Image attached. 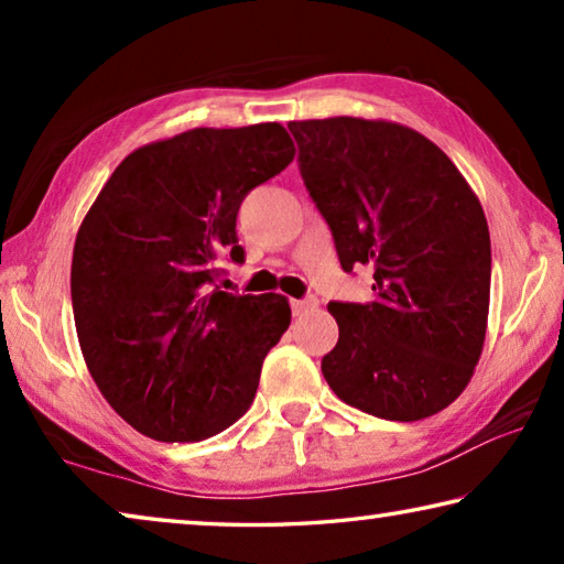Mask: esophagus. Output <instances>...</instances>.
<instances>
[{
  "instance_id": "34e87169",
  "label": "esophagus",
  "mask_w": 564,
  "mask_h": 564,
  "mask_svg": "<svg viewBox=\"0 0 564 564\" xmlns=\"http://www.w3.org/2000/svg\"><path fill=\"white\" fill-rule=\"evenodd\" d=\"M316 308H318V299H313V295H308V299H301V301H291L293 316H303V313H311Z\"/></svg>"
}]
</instances>
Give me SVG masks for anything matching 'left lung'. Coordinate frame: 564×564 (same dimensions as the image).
Segmentation results:
<instances>
[{
    "mask_svg": "<svg viewBox=\"0 0 564 564\" xmlns=\"http://www.w3.org/2000/svg\"><path fill=\"white\" fill-rule=\"evenodd\" d=\"M305 188L343 271H373V301L330 303L338 343L321 370L343 403L413 423L470 383L490 308V231L457 166L383 119L289 121Z\"/></svg>",
    "mask_w": 564,
    "mask_h": 564,
    "instance_id": "1",
    "label": "left lung"
}]
</instances>
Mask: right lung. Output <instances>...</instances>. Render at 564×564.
<instances>
[{"mask_svg":"<svg viewBox=\"0 0 564 564\" xmlns=\"http://www.w3.org/2000/svg\"><path fill=\"white\" fill-rule=\"evenodd\" d=\"M293 154L275 121L191 129L131 151L84 216L76 336L101 395L141 435L206 441L251 408L291 305L279 293L218 291L216 261H243L238 208Z\"/></svg>","mask_w":564,"mask_h":564,"instance_id":"right-lung-1","label":"right lung"}]
</instances>
